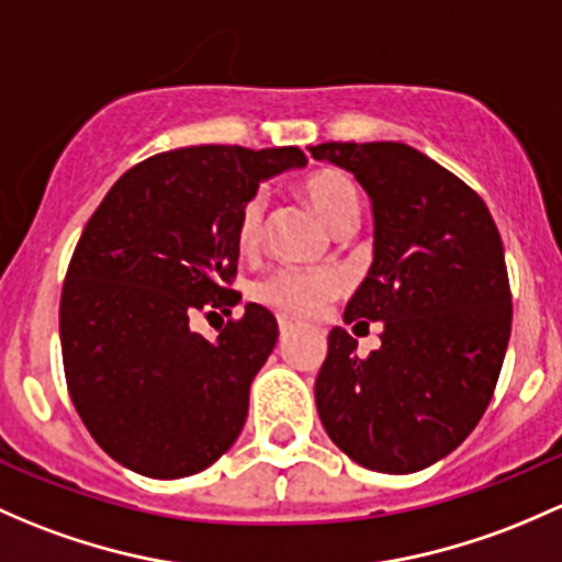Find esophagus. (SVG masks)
I'll return each mask as SVG.
<instances>
[{
	"label": "esophagus",
	"mask_w": 562,
	"mask_h": 562,
	"mask_svg": "<svg viewBox=\"0 0 562 562\" xmlns=\"http://www.w3.org/2000/svg\"><path fill=\"white\" fill-rule=\"evenodd\" d=\"M293 330V321H288V317H280V334H282V339H285L288 334H291Z\"/></svg>",
	"instance_id": "obj_1"
}]
</instances>
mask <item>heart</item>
Instances as JSON below:
<instances>
[{"instance_id":"b5f03b06","label":"heart","mask_w":562,"mask_h":562,"mask_svg":"<svg viewBox=\"0 0 562 562\" xmlns=\"http://www.w3.org/2000/svg\"><path fill=\"white\" fill-rule=\"evenodd\" d=\"M301 199L334 228H350L358 217V188L341 169H317L306 175L299 186ZM266 204L261 196L247 199L236 217V241L241 250H256L263 236ZM345 288L339 271L334 269H277L258 282L256 299L293 317H312Z\"/></svg>"}]
</instances>
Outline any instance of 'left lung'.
Here are the masks:
<instances>
[{
  "label": "left lung",
  "mask_w": 562,
  "mask_h": 562,
  "mask_svg": "<svg viewBox=\"0 0 562 562\" xmlns=\"http://www.w3.org/2000/svg\"><path fill=\"white\" fill-rule=\"evenodd\" d=\"M310 150L369 193L374 261L345 323H382V345L369 358L345 328L330 330L317 415L330 441L366 469H428L463 445L493 398L512 334L504 241L482 199L404 142Z\"/></svg>",
  "instance_id": "8db88e82"
}]
</instances>
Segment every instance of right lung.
I'll use <instances>...</instances> for the list:
<instances>
[{"label":"right lung","instance_id":"add662e5","mask_svg":"<svg viewBox=\"0 0 562 562\" xmlns=\"http://www.w3.org/2000/svg\"><path fill=\"white\" fill-rule=\"evenodd\" d=\"M304 164L299 147L158 153L82 228L58 312L64 374L88 434L126 469L191 476L241 434L280 334L274 315L247 304L215 339L191 330V317L232 315L239 210L263 180Z\"/></svg>","mask_w":562,"mask_h":562}]
</instances>
